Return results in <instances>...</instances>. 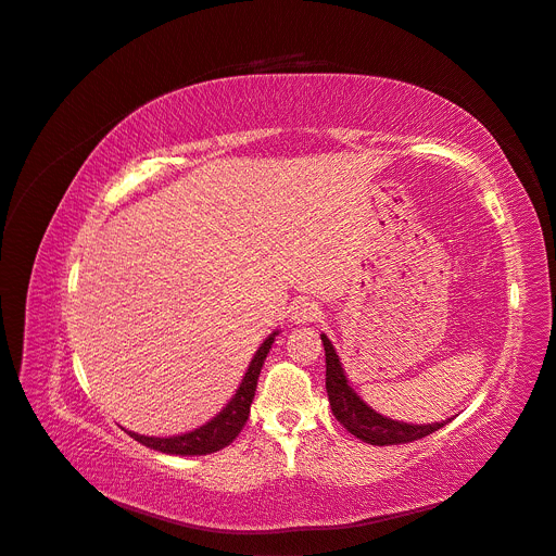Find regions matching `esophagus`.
Returning a JSON list of instances; mask_svg holds the SVG:
<instances>
[{
  "instance_id": "obj_1",
  "label": "esophagus",
  "mask_w": 556,
  "mask_h": 556,
  "mask_svg": "<svg viewBox=\"0 0 556 556\" xmlns=\"http://www.w3.org/2000/svg\"><path fill=\"white\" fill-rule=\"evenodd\" d=\"M319 315H323V311H319V306L313 300H300L293 304V308H290V319H293L295 325L315 323V319H319Z\"/></svg>"
}]
</instances>
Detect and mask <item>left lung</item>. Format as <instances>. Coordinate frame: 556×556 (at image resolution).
<instances>
[{
    "label": "left lung",
    "instance_id": "8db88e82",
    "mask_svg": "<svg viewBox=\"0 0 556 556\" xmlns=\"http://www.w3.org/2000/svg\"><path fill=\"white\" fill-rule=\"evenodd\" d=\"M325 344V356H327V394L331 403L333 417L352 432L358 440L371 446H392V444H407L421 440L426 434H432L434 430L444 428L448 421H437V424H405L394 421L390 417H383L369 407L358 392L349 386L346 374L342 369V363L336 354V346L331 340L323 333Z\"/></svg>",
    "mask_w": 556,
    "mask_h": 556
}]
</instances>
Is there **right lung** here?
<instances>
[{"instance_id":"add662e5","label":"right lung","mask_w":556,"mask_h":556,"mask_svg":"<svg viewBox=\"0 0 556 556\" xmlns=\"http://www.w3.org/2000/svg\"><path fill=\"white\" fill-rule=\"evenodd\" d=\"M279 336V329L273 331L266 340L261 342V346L256 349V354L252 356L248 371L243 376V381L223 410L212 417L207 424H202L189 432L182 434H173V437H149V434H139L132 430H126L135 442L149 446L153 451L166 453V455H210L216 453L225 446H229L237 434L243 430L248 417H250V405L256 392V381L263 363H266V356L270 354L273 342Z\"/></svg>"}]
</instances>
